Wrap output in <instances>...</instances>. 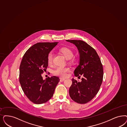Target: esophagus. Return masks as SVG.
Here are the masks:
<instances>
[{
  "label": "esophagus",
  "instance_id": "34e87169",
  "mask_svg": "<svg viewBox=\"0 0 127 127\" xmlns=\"http://www.w3.org/2000/svg\"><path fill=\"white\" fill-rule=\"evenodd\" d=\"M65 80V79L62 78H60V82H63Z\"/></svg>",
  "mask_w": 127,
  "mask_h": 127
}]
</instances>
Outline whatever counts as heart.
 Here are the masks:
<instances>
[{
	"label": "heart",
	"instance_id": "heart-1",
	"mask_svg": "<svg viewBox=\"0 0 127 127\" xmlns=\"http://www.w3.org/2000/svg\"><path fill=\"white\" fill-rule=\"evenodd\" d=\"M60 52L64 56L66 60H70L73 61L72 57L74 55L73 51L70 48L67 47H62L60 49ZM53 53L51 52L49 53L47 56V62L49 64H51L53 62ZM70 71V69L68 67H58L53 71V73L55 75L65 77L66 76L67 74Z\"/></svg>",
	"mask_w": 127,
	"mask_h": 127
}]
</instances>
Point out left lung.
<instances>
[{
    "mask_svg": "<svg viewBox=\"0 0 127 127\" xmlns=\"http://www.w3.org/2000/svg\"><path fill=\"white\" fill-rule=\"evenodd\" d=\"M74 44L78 50L79 62L74 71V75L82 81L72 79L69 89V96L73 100L79 104H85L92 100L98 92L102 83L103 68L96 51L82 40H66Z\"/></svg>",
    "mask_w": 127,
    "mask_h": 127,
    "instance_id": "obj_1",
    "label": "left lung"
}]
</instances>
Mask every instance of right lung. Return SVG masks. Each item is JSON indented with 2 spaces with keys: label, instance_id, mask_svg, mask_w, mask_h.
Segmentation results:
<instances>
[{
  "label": "right lung",
  "instance_id": "add662e5",
  "mask_svg": "<svg viewBox=\"0 0 127 127\" xmlns=\"http://www.w3.org/2000/svg\"><path fill=\"white\" fill-rule=\"evenodd\" d=\"M58 43H36L27 51L22 58L20 66V83L27 97L35 104L50 100L60 81L55 76L43 80L41 75L48 66L49 53Z\"/></svg>",
  "mask_w": 127,
  "mask_h": 127
}]
</instances>
